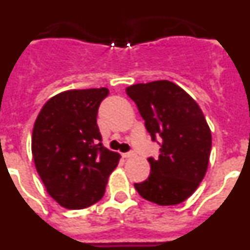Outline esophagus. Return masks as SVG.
<instances>
[{"label":"esophagus","instance_id":"34e87169","mask_svg":"<svg viewBox=\"0 0 250 250\" xmlns=\"http://www.w3.org/2000/svg\"><path fill=\"white\" fill-rule=\"evenodd\" d=\"M134 156H135V152L134 151H129V152H125V154H123V158H126V159L134 158Z\"/></svg>","mask_w":250,"mask_h":250}]
</instances>
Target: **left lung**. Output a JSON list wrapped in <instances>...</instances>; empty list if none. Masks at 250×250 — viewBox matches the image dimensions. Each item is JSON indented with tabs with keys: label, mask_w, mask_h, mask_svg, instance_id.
<instances>
[{
	"label": "left lung",
	"mask_w": 250,
	"mask_h": 250,
	"mask_svg": "<svg viewBox=\"0 0 250 250\" xmlns=\"http://www.w3.org/2000/svg\"><path fill=\"white\" fill-rule=\"evenodd\" d=\"M126 94L138 106L151 140L160 145L158 158L147 159L149 178L134 187L151 203L180 204L199 187L209 164L211 134L203 111L167 80L136 83Z\"/></svg>",
	"instance_id": "1"
}]
</instances>
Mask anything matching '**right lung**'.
Segmentation results:
<instances>
[{"instance_id": "right-lung-1", "label": "right lung", "mask_w": 250, "mask_h": 250, "mask_svg": "<svg viewBox=\"0 0 250 250\" xmlns=\"http://www.w3.org/2000/svg\"><path fill=\"white\" fill-rule=\"evenodd\" d=\"M109 90H70L47 101L35 121L32 155L46 190L66 209H83L105 193L120 155L106 149L96 118Z\"/></svg>"}]
</instances>
